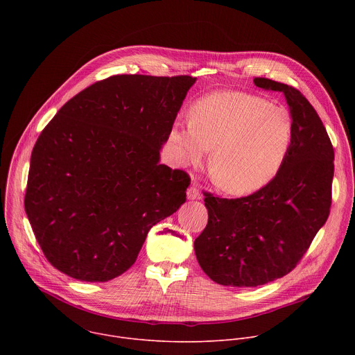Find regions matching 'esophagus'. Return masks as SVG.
Listing matches in <instances>:
<instances>
[{
    "mask_svg": "<svg viewBox=\"0 0 355 355\" xmlns=\"http://www.w3.org/2000/svg\"><path fill=\"white\" fill-rule=\"evenodd\" d=\"M187 196H188V199H196V198H199V196H200L199 188H198V185H196L195 182L188 188V191H187Z\"/></svg>",
    "mask_w": 355,
    "mask_h": 355,
    "instance_id": "esophagus-1",
    "label": "esophagus"
}]
</instances>
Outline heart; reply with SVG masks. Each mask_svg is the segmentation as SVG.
<instances>
[{
	"mask_svg": "<svg viewBox=\"0 0 355 355\" xmlns=\"http://www.w3.org/2000/svg\"><path fill=\"white\" fill-rule=\"evenodd\" d=\"M293 141V119L284 107L241 91L198 99L191 118L170 130L174 156L199 164L211 147V175L227 193L247 195L268 185L284 167Z\"/></svg>",
	"mask_w": 355,
	"mask_h": 355,
	"instance_id": "b5f03b06",
	"label": "heart"
}]
</instances>
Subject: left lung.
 Instances as JSON below:
<instances>
[{
  "label": "left lung",
  "instance_id": "obj_1",
  "mask_svg": "<svg viewBox=\"0 0 355 355\" xmlns=\"http://www.w3.org/2000/svg\"><path fill=\"white\" fill-rule=\"evenodd\" d=\"M282 92L293 119V141L278 175L248 196L205 192L208 225L193 243L196 260L216 284L250 288L289 274L326 223L331 207L334 150L315 108L295 87L264 78Z\"/></svg>",
  "mask_w": 355,
  "mask_h": 355
}]
</instances>
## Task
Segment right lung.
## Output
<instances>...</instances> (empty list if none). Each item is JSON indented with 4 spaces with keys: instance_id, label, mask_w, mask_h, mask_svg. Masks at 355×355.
I'll return each mask as SVG.
<instances>
[{
    "instance_id": "right-lung-1",
    "label": "right lung",
    "mask_w": 355,
    "mask_h": 355,
    "mask_svg": "<svg viewBox=\"0 0 355 355\" xmlns=\"http://www.w3.org/2000/svg\"><path fill=\"white\" fill-rule=\"evenodd\" d=\"M195 80L112 76L67 101L42 130L25 211L60 272L85 282L119 277L148 230L187 200L189 175L159 160Z\"/></svg>"
}]
</instances>
